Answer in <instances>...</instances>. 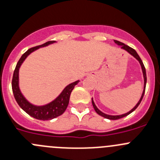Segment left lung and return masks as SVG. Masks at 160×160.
<instances>
[{"instance_id": "left-lung-1", "label": "left lung", "mask_w": 160, "mask_h": 160, "mask_svg": "<svg viewBox=\"0 0 160 160\" xmlns=\"http://www.w3.org/2000/svg\"><path fill=\"white\" fill-rule=\"evenodd\" d=\"M114 42L116 43L117 45H118V46H121V48H122V49L125 50V51L128 52L129 54L132 55V56H134V57L135 58V59H137V60L139 62L140 65H141V67H142V73H143V77H144V89H143V92L142 93V96H141V98H140V100L138 101V102L137 103L136 105L135 106V107L133 108L130 111H128V112L125 113V114H121V115H109V114H104V113H103L102 111H101L99 110V109L97 108V106L95 105L94 102H93V98H92V104H93V108H94L95 111H96L97 113H98L99 115L102 116V117L105 118H108V119H110V120H117V119H120L122 118H124L125 117V116L128 115V114H131V113L132 112V111H134L135 110V109L138 108V106L139 105L140 103H141L142 100L143 98V96H144V93H145V90H146V81H147V78H146V68H145L144 67V64H143L141 58L139 57V56L138 55V53L136 52V51H135V49H132V48L129 47L128 46H127V45L124 44V43L121 42L119 41H117V40H114Z\"/></svg>"}]
</instances>
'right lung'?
I'll list each match as a JSON object with an SVG mask.
<instances>
[{"label": "right lung", "instance_id": "add662e5", "mask_svg": "<svg viewBox=\"0 0 160 160\" xmlns=\"http://www.w3.org/2000/svg\"><path fill=\"white\" fill-rule=\"evenodd\" d=\"M56 42V41H49L47 42L44 43L40 46H35V47L31 48L25 52L20 59L18 62L17 65H16L15 70L14 71V74H13L12 78V83H11V86H12V91L14 93V98H15L16 101L20 106L21 108L24 110L30 116L33 117L34 118L38 119V120H51V119L55 118L58 117V116L61 115L64 113V111L67 109V106H68L69 101H70V93L72 90H73L74 87L80 82V80L73 82V83H70L67 85L62 93L52 102L49 104H46V105L42 106H36L34 104H31L28 102L23 94L21 92L20 88H19V69L25 59H26L27 56L31 54L32 52L35 51L36 49H39V48L45 47V46H49L50 44Z\"/></svg>", "mask_w": 160, "mask_h": 160}]
</instances>
